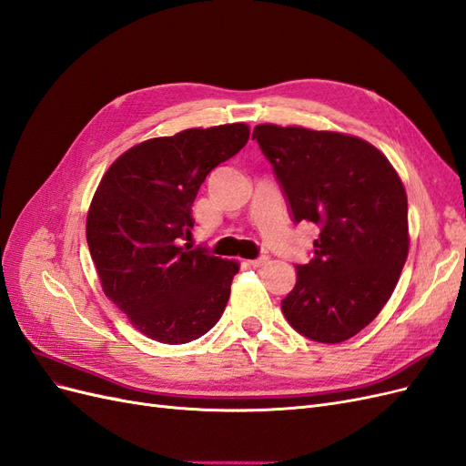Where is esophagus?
<instances>
[{
	"instance_id": "34e87169",
	"label": "esophagus",
	"mask_w": 466,
	"mask_h": 466,
	"mask_svg": "<svg viewBox=\"0 0 466 466\" xmlns=\"http://www.w3.org/2000/svg\"><path fill=\"white\" fill-rule=\"evenodd\" d=\"M268 262V257L266 255H262V257H258V258H255V260H248V264L252 266V268H258V266H264Z\"/></svg>"
}]
</instances>
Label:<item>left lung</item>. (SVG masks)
Here are the masks:
<instances>
[{"label": "left lung", "mask_w": 466, "mask_h": 466, "mask_svg": "<svg viewBox=\"0 0 466 466\" xmlns=\"http://www.w3.org/2000/svg\"><path fill=\"white\" fill-rule=\"evenodd\" d=\"M270 161L295 223L320 235L298 264L281 313L322 344L356 336L379 315L408 257V200L389 159L360 137L299 126L260 124L252 132Z\"/></svg>", "instance_id": "obj_1"}]
</instances>
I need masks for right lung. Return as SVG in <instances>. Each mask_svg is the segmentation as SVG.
<instances>
[{"label": "right lung", "instance_id": "add662e5", "mask_svg": "<svg viewBox=\"0 0 466 466\" xmlns=\"http://www.w3.org/2000/svg\"><path fill=\"white\" fill-rule=\"evenodd\" d=\"M248 134L238 122L147 139L110 165L93 196L87 245L103 291L151 340L187 344L223 315L238 264L180 241L202 182Z\"/></svg>", "mask_w": 466, "mask_h": 466}]
</instances>
